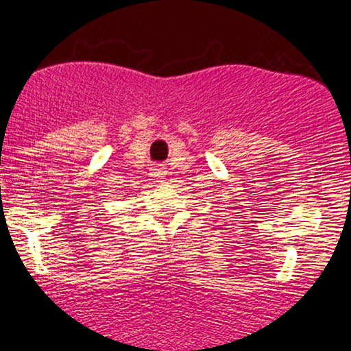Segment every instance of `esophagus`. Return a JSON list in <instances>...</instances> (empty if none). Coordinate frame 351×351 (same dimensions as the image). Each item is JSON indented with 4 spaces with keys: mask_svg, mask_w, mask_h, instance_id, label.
Instances as JSON below:
<instances>
[{
    "mask_svg": "<svg viewBox=\"0 0 351 351\" xmlns=\"http://www.w3.org/2000/svg\"><path fill=\"white\" fill-rule=\"evenodd\" d=\"M150 175H152L154 178L162 180L163 176L167 175V168L163 167V165H154V167H150Z\"/></svg>",
    "mask_w": 351,
    "mask_h": 351,
    "instance_id": "esophagus-1",
    "label": "esophagus"
}]
</instances>
